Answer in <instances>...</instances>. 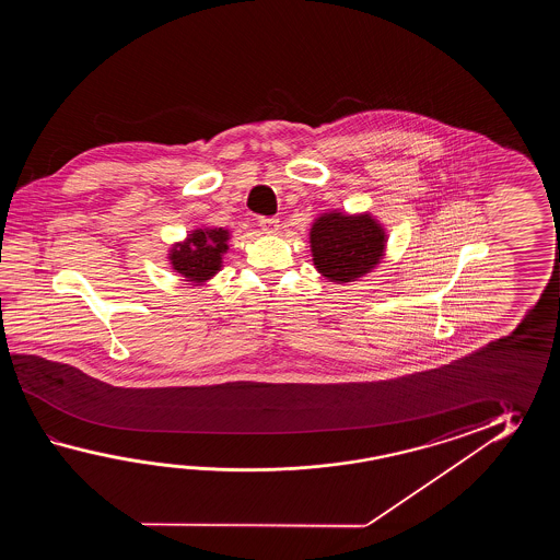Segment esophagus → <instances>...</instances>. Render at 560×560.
<instances>
[{"label":"esophagus","instance_id":"34e87169","mask_svg":"<svg viewBox=\"0 0 560 560\" xmlns=\"http://www.w3.org/2000/svg\"><path fill=\"white\" fill-rule=\"evenodd\" d=\"M260 228H262L266 234H278L280 220H278V218H262V220H260Z\"/></svg>","mask_w":560,"mask_h":560}]
</instances>
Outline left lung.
Wrapping results in <instances>:
<instances>
[{
  "mask_svg": "<svg viewBox=\"0 0 560 560\" xmlns=\"http://www.w3.org/2000/svg\"><path fill=\"white\" fill-rule=\"evenodd\" d=\"M384 228L370 214L330 212L316 218L310 230L316 270L338 284L372 272L384 256Z\"/></svg>",
  "mask_w": 560,
  "mask_h": 560,
  "instance_id": "1",
  "label": "left lung"
}]
</instances>
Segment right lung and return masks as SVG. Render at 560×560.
Segmentation results:
<instances>
[{
  "mask_svg": "<svg viewBox=\"0 0 560 560\" xmlns=\"http://www.w3.org/2000/svg\"><path fill=\"white\" fill-rule=\"evenodd\" d=\"M230 232L224 228H200L188 234L170 250L172 268L188 282L202 284L222 266V254L228 250Z\"/></svg>",
  "mask_w": 560,
  "mask_h": 560,
  "instance_id": "right-lung-1",
  "label": "right lung"
}]
</instances>
